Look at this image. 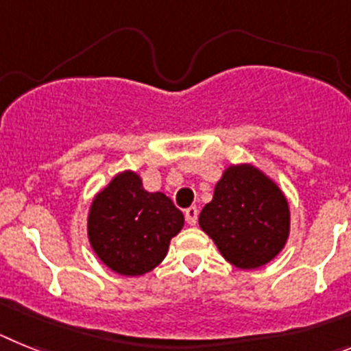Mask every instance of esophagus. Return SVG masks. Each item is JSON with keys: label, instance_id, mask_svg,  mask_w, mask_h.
I'll list each match as a JSON object with an SVG mask.
<instances>
[{"label": "esophagus", "instance_id": "esophagus-1", "mask_svg": "<svg viewBox=\"0 0 351 351\" xmlns=\"http://www.w3.org/2000/svg\"><path fill=\"white\" fill-rule=\"evenodd\" d=\"M185 221H187L189 226H194L197 222V208L196 206H191V208L185 210Z\"/></svg>", "mask_w": 351, "mask_h": 351}]
</instances>
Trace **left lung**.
I'll return each instance as SVG.
<instances>
[{"mask_svg": "<svg viewBox=\"0 0 351 351\" xmlns=\"http://www.w3.org/2000/svg\"><path fill=\"white\" fill-rule=\"evenodd\" d=\"M288 199L263 169L251 162L222 171L213 197L199 213V228L222 258L242 270L265 267L285 249L289 237Z\"/></svg>", "mask_w": 351, "mask_h": 351, "instance_id": "1", "label": "left lung"}]
</instances>
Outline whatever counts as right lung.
I'll return each mask as SVG.
<instances>
[{
    "mask_svg": "<svg viewBox=\"0 0 351 351\" xmlns=\"http://www.w3.org/2000/svg\"><path fill=\"white\" fill-rule=\"evenodd\" d=\"M184 228V213L164 193H148L139 173H117L91 199L88 240L109 270L125 277L152 272Z\"/></svg>",
    "mask_w": 351,
    "mask_h": 351,
    "instance_id": "1",
    "label": "right lung"
}]
</instances>
